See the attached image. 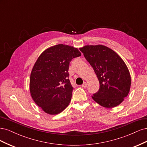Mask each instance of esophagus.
Listing matches in <instances>:
<instances>
[{"instance_id": "esophagus-1", "label": "esophagus", "mask_w": 147, "mask_h": 147, "mask_svg": "<svg viewBox=\"0 0 147 147\" xmlns=\"http://www.w3.org/2000/svg\"><path fill=\"white\" fill-rule=\"evenodd\" d=\"M87 86V83L86 82H84L82 84V87L83 88H86Z\"/></svg>"}]
</instances>
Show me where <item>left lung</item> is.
<instances>
[{
  "instance_id": "obj_1",
  "label": "left lung",
  "mask_w": 147,
  "mask_h": 147,
  "mask_svg": "<svg viewBox=\"0 0 147 147\" xmlns=\"http://www.w3.org/2000/svg\"><path fill=\"white\" fill-rule=\"evenodd\" d=\"M80 50L92 67L99 82V90L92 95V99L105 108L119 105L127 96L131 84L125 63L116 52L104 45H85Z\"/></svg>"
}]
</instances>
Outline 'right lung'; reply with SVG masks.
Listing matches in <instances>:
<instances>
[{
  "label": "right lung",
  "instance_id": "1",
  "mask_svg": "<svg viewBox=\"0 0 147 147\" xmlns=\"http://www.w3.org/2000/svg\"><path fill=\"white\" fill-rule=\"evenodd\" d=\"M81 55L77 48L58 44L48 48L38 57L30 73L29 90L43 112L54 115L69 105L73 91L68 78L69 64Z\"/></svg>",
  "mask_w": 147,
  "mask_h": 147
}]
</instances>
